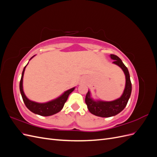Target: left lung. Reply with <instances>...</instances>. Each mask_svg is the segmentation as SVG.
<instances>
[{"label":"left lung","instance_id":"obj_1","mask_svg":"<svg viewBox=\"0 0 157 157\" xmlns=\"http://www.w3.org/2000/svg\"><path fill=\"white\" fill-rule=\"evenodd\" d=\"M110 58L114 60L113 63L120 67L124 72L126 77V84L122 96L115 100L111 101L95 100L91 97V93L88 90L85 98L87 107L93 115L100 117H111L121 113L126 106L132 92V83L127 67L117 56L111 54Z\"/></svg>","mask_w":157,"mask_h":157}]
</instances>
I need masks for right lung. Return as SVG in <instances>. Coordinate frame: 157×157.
I'll return each instance as SVG.
<instances>
[{"mask_svg": "<svg viewBox=\"0 0 157 157\" xmlns=\"http://www.w3.org/2000/svg\"><path fill=\"white\" fill-rule=\"evenodd\" d=\"M35 56V55L33 56L29 59V61ZM28 63H29V62H28ZM28 63L25 65V67L23 70V72L21 74V78L20 82V93L25 105H26L27 109H29V110H30L31 112L40 116L48 117V116L53 115L54 114L58 113L63 109L65 103L67 100V98L69 96V94L72 92H73V90L75 89V87L67 90V91L64 92L58 98L53 99V100L49 101L48 102L38 103V102L31 101L29 99H28L27 98L24 92H23V75H24L25 70Z\"/></svg>", "mask_w": 157, "mask_h": 157, "instance_id": "1", "label": "right lung"}]
</instances>
